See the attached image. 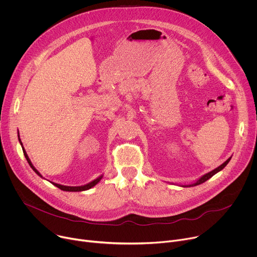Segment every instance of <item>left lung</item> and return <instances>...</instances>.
Wrapping results in <instances>:
<instances>
[{
	"label": "left lung",
	"instance_id": "obj_1",
	"mask_svg": "<svg viewBox=\"0 0 257 257\" xmlns=\"http://www.w3.org/2000/svg\"><path fill=\"white\" fill-rule=\"evenodd\" d=\"M230 159H231V156L229 157V159L227 160V161H225L222 165H220L219 167H217L216 169H214L213 171H211V172H209V173H207V174H205V175H203L201 178H199L197 179L195 182H193V183H191V184H187V185H179V186H181V187H191V186H196V185H200V184H202V183H204V182H206L207 180H209L212 176H214L215 174H217L218 172H220L228 163H229V161H230Z\"/></svg>",
	"mask_w": 257,
	"mask_h": 257
}]
</instances>
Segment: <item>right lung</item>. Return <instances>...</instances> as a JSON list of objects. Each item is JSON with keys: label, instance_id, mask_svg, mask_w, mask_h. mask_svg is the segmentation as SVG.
<instances>
[{"label": "right lung", "instance_id": "obj_1", "mask_svg": "<svg viewBox=\"0 0 257 257\" xmlns=\"http://www.w3.org/2000/svg\"><path fill=\"white\" fill-rule=\"evenodd\" d=\"M18 141H19V143H21V145H22V147H23V151H24V154H25V156H26V159H27V161H28V163H29V165H30V167L33 169V171L38 175V176H40L41 178H43L42 177V175L39 173V171L34 167V165L32 164V162H31V160H30V157H29V155L27 154V151L25 150V148H24V146H23V143H22V140H21V138H19V133H18ZM103 178V175H101V176H98L96 179H94V180H92L91 182H89V183H87V184H84V185H81V186H67V185H62V184H58V183H54V182H51L54 186H56V187H58L60 189H62V190H64V191H84V190H88V189H90L91 187H93L94 185H96L98 182L101 181V179ZM43 179H45V178H43Z\"/></svg>", "mask_w": 257, "mask_h": 257}]
</instances>
